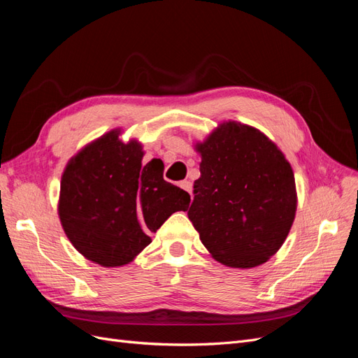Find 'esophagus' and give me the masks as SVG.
<instances>
[{
	"label": "esophagus",
	"instance_id": "esophagus-1",
	"mask_svg": "<svg viewBox=\"0 0 358 358\" xmlns=\"http://www.w3.org/2000/svg\"><path fill=\"white\" fill-rule=\"evenodd\" d=\"M179 185H180L182 189H185L187 192L191 194V191H192V183H191L189 180H182V182L179 183Z\"/></svg>",
	"mask_w": 358,
	"mask_h": 358
}]
</instances>
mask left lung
Returning a JSON list of instances; mask_svg holds the SVG:
<instances>
[{
    "label": "left lung",
    "mask_w": 358,
    "mask_h": 358,
    "mask_svg": "<svg viewBox=\"0 0 358 358\" xmlns=\"http://www.w3.org/2000/svg\"><path fill=\"white\" fill-rule=\"evenodd\" d=\"M200 178L188 218L212 257L229 267L266 263L294 221V173L258 129L225 122L197 145Z\"/></svg>",
    "instance_id": "obj_1"
}]
</instances>
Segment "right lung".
<instances>
[{
  "label": "right lung",
  "instance_id": "right-lung-1",
  "mask_svg": "<svg viewBox=\"0 0 358 358\" xmlns=\"http://www.w3.org/2000/svg\"><path fill=\"white\" fill-rule=\"evenodd\" d=\"M117 131L76 155L61 179L59 220L73 246L91 262L122 266L145 249L169 216L188 210L189 194L164 180L162 162L142 164V146Z\"/></svg>",
  "mask_w": 358,
  "mask_h": 358
}]
</instances>
